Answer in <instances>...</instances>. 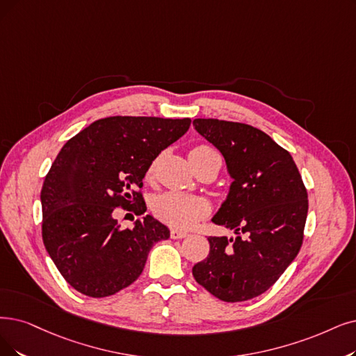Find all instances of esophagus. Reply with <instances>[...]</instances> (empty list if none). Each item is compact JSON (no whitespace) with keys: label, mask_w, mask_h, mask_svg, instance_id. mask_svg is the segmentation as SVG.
<instances>
[{"label":"esophagus","mask_w":356,"mask_h":356,"mask_svg":"<svg viewBox=\"0 0 356 356\" xmlns=\"http://www.w3.org/2000/svg\"><path fill=\"white\" fill-rule=\"evenodd\" d=\"M186 236H188V234L184 232V231H179V229H172V231H170V238H172V239H182V238H186Z\"/></svg>","instance_id":"obj_1"}]
</instances>
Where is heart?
Segmentation results:
<instances>
[{
	"mask_svg": "<svg viewBox=\"0 0 356 356\" xmlns=\"http://www.w3.org/2000/svg\"><path fill=\"white\" fill-rule=\"evenodd\" d=\"M209 154H218L209 146H197L190 152V158H203ZM154 163L150 165L147 175L153 174ZM209 204L202 197H194L181 193H165L153 202V211L161 220L177 227H191L206 216Z\"/></svg>",
	"mask_w": 356,
	"mask_h": 356,
	"instance_id": "b5f03b06",
	"label": "heart"
}]
</instances>
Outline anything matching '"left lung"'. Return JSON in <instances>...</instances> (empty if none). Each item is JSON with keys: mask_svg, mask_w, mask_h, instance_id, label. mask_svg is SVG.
<instances>
[{"mask_svg": "<svg viewBox=\"0 0 356 356\" xmlns=\"http://www.w3.org/2000/svg\"><path fill=\"white\" fill-rule=\"evenodd\" d=\"M195 131L225 158L232 178L211 222L236 236H209L207 257L193 276L225 302H241L266 292L300 252L308 195L292 156L251 125L197 118Z\"/></svg>", "mask_w": 356, "mask_h": 356, "instance_id": "obj_1", "label": "left lung"}]
</instances>
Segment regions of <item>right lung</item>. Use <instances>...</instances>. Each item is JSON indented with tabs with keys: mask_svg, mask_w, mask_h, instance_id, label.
Wrapping results in <instances>:
<instances>
[{
	"mask_svg": "<svg viewBox=\"0 0 356 356\" xmlns=\"http://www.w3.org/2000/svg\"><path fill=\"white\" fill-rule=\"evenodd\" d=\"M190 124V118L109 117L63 146L40 191L42 238L56 268L80 293L104 298L130 286L152 247L169 238L168 226L152 215L121 229L113 210L143 203L134 190Z\"/></svg>",
	"mask_w": 356,
	"mask_h": 356,
	"instance_id": "1",
	"label": "right lung"
}]
</instances>
